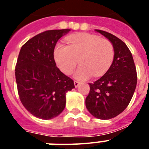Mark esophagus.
Here are the masks:
<instances>
[{"instance_id":"34e87169","label":"esophagus","mask_w":149,"mask_h":149,"mask_svg":"<svg viewBox=\"0 0 149 149\" xmlns=\"http://www.w3.org/2000/svg\"><path fill=\"white\" fill-rule=\"evenodd\" d=\"M79 82L77 81V80H74V85L76 87H77V86H79Z\"/></svg>"}]
</instances>
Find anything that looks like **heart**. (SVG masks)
<instances>
[{"instance_id":"heart-1","label":"heart","mask_w":149,"mask_h":149,"mask_svg":"<svg viewBox=\"0 0 149 149\" xmlns=\"http://www.w3.org/2000/svg\"><path fill=\"white\" fill-rule=\"evenodd\" d=\"M68 45L57 44L54 50V58L58 69L66 75L71 74L80 63L74 77L86 80L93 75L98 77L110 69L114 58L112 43L98 36L90 33H78L66 38Z\"/></svg>"}]
</instances>
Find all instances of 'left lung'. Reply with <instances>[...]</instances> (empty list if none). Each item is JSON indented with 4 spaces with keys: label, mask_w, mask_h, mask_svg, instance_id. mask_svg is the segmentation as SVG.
Instances as JSON below:
<instances>
[{
    "label": "left lung",
    "mask_w": 149,
    "mask_h": 149,
    "mask_svg": "<svg viewBox=\"0 0 149 149\" xmlns=\"http://www.w3.org/2000/svg\"><path fill=\"white\" fill-rule=\"evenodd\" d=\"M97 31L111 41L114 58L105 74L90 84L86 107L95 118L108 120L120 114L128 106L137 85V72L132 52L123 41L112 34Z\"/></svg>",
    "instance_id": "1"
}]
</instances>
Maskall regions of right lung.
Masks as SVG:
<instances>
[{
  "label": "right lung",
  "instance_id": "right-lung-1",
  "mask_svg": "<svg viewBox=\"0 0 149 149\" xmlns=\"http://www.w3.org/2000/svg\"><path fill=\"white\" fill-rule=\"evenodd\" d=\"M70 29L49 30L22 45L15 66L17 93L23 106L36 118L49 120L63 112L65 93L75 88L71 78L56 66L54 49Z\"/></svg>",
  "mask_w": 149,
  "mask_h": 149
}]
</instances>
